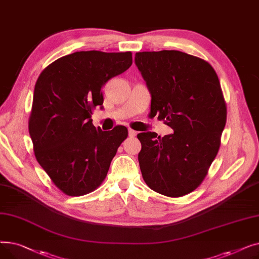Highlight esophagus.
<instances>
[{"mask_svg": "<svg viewBox=\"0 0 259 259\" xmlns=\"http://www.w3.org/2000/svg\"><path fill=\"white\" fill-rule=\"evenodd\" d=\"M137 134H138V132H137V131H135V130H132V129H129V137H130V138L137 137Z\"/></svg>", "mask_w": 259, "mask_h": 259, "instance_id": "34e87169", "label": "esophagus"}]
</instances>
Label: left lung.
Wrapping results in <instances>:
<instances>
[{"label": "left lung", "mask_w": 259, "mask_h": 259, "mask_svg": "<svg viewBox=\"0 0 259 259\" xmlns=\"http://www.w3.org/2000/svg\"><path fill=\"white\" fill-rule=\"evenodd\" d=\"M151 93L150 114L173 134H138L143 179L153 191L181 197L205 180L221 147L227 106L219 76L205 60L178 50L135 53Z\"/></svg>", "instance_id": "obj_1"}]
</instances>
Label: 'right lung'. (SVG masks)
<instances>
[{
  "instance_id": "1",
  "label": "right lung",
  "mask_w": 259,
  "mask_h": 259,
  "mask_svg": "<svg viewBox=\"0 0 259 259\" xmlns=\"http://www.w3.org/2000/svg\"><path fill=\"white\" fill-rule=\"evenodd\" d=\"M132 65V53L77 51L40 72L28 129L35 158L63 193L80 196L106 179L111 160L128 137L125 126L102 131L92 124L103 108V86Z\"/></svg>"
}]
</instances>
